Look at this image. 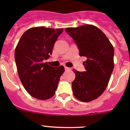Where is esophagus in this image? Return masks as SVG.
<instances>
[{
	"label": "esophagus",
	"instance_id": "esophagus-1",
	"mask_svg": "<svg viewBox=\"0 0 130 130\" xmlns=\"http://www.w3.org/2000/svg\"><path fill=\"white\" fill-rule=\"evenodd\" d=\"M65 71H67V70H70V69H71V68H69V67H66V66H65Z\"/></svg>",
	"mask_w": 130,
	"mask_h": 130
}]
</instances>
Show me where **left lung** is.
<instances>
[{"instance_id": "1", "label": "left lung", "mask_w": 130, "mask_h": 130, "mask_svg": "<svg viewBox=\"0 0 130 130\" xmlns=\"http://www.w3.org/2000/svg\"><path fill=\"white\" fill-rule=\"evenodd\" d=\"M65 31L77 44L86 71L73 69L75 78L72 82L74 96L82 102H90L99 97L107 88L114 68V48L105 34L93 25L67 27Z\"/></svg>"}]
</instances>
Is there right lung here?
<instances>
[{
	"label": "right lung",
	"mask_w": 130,
	"mask_h": 130,
	"mask_svg": "<svg viewBox=\"0 0 130 130\" xmlns=\"http://www.w3.org/2000/svg\"><path fill=\"white\" fill-rule=\"evenodd\" d=\"M63 31L62 28L31 27L23 33L15 48L19 79L27 92L36 99L52 98L65 71L62 65L54 67L44 63L52 55L55 41Z\"/></svg>",
	"instance_id": "obj_1"
}]
</instances>
